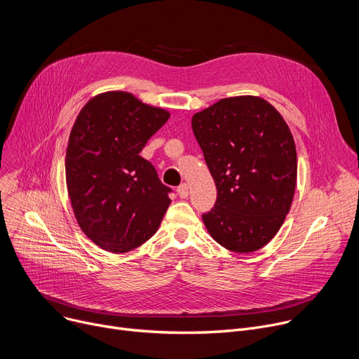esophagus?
I'll use <instances>...</instances> for the list:
<instances>
[{
	"label": "esophagus",
	"mask_w": 359,
	"mask_h": 359,
	"mask_svg": "<svg viewBox=\"0 0 359 359\" xmlns=\"http://www.w3.org/2000/svg\"><path fill=\"white\" fill-rule=\"evenodd\" d=\"M177 194L180 196V198H187L188 197V185L187 184H181L177 188Z\"/></svg>",
	"instance_id": "34e87169"
}]
</instances>
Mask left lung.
<instances>
[{
  "label": "left lung",
  "instance_id": "8db88e82",
  "mask_svg": "<svg viewBox=\"0 0 359 359\" xmlns=\"http://www.w3.org/2000/svg\"><path fill=\"white\" fill-rule=\"evenodd\" d=\"M192 132L217 187L203 214L210 236L227 250L262 249L282 227L296 188L292 132L259 96L218 100L192 116Z\"/></svg>",
  "mask_w": 359,
  "mask_h": 359
}]
</instances>
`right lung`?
Returning a JSON list of instances; mask_svg holds the SVG:
<instances>
[{
  "label": "right lung",
  "instance_id": "obj_1",
  "mask_svg": "<svg viewBox=\"0 0 359 359\" xmlns=\"http://www.w3.org/2000/svg\"><path fill=\"white\" fill-rule=\"evenodd\" d=\"M168 118L128 92L100 93L76 118L66 151L69 197L80 229L106 252L149 240L171 204V188L140 155Z\"/></svg>",
  "mask_w": 359,
  "mask_h": 359
}]
</instances>
